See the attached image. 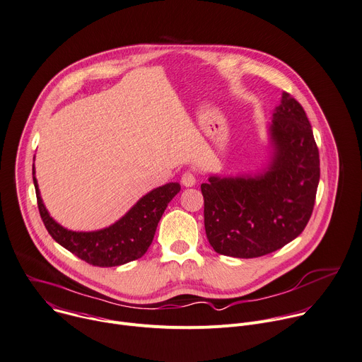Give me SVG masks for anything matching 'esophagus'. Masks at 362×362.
Returning a JSON list of instances; mask_svg holds the SVG:
<instances>
[{
  "mask_svg": "<svg viewBox=\"0 0 362 362\" xmlns=\"http://www.w3.org/2000/svg\"><path fill=\"white\" fill-rule=\"evenodd\" d=\"M180 182H182L183 186L192 187V186H194V183H196V176H194V173H192V172H185V173L182 175Z\"/></svg>",
  "mask_w": 362,
  "mask_h": 362,
  "instance_id": "34e87169",
  "label": "esophagus"
}]
</instances>
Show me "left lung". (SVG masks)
Masks as SVG:
<instances>
[{
  "label": "left lung",
  "mask_w": 362,
  "mask_h": 362,
  "mask_svg": "<svg viewBox=\"0 0 362 362\" xmlns=\"http://www.w3.org/2000/svg\"><path fill=\"white\" fill-rule=\"evenodd\" d=\"M270 166L257 176H209L201 185L205 231L222 255L255 258L280 250L308 225L320 177L319 150L303 107L283 92L273 114Z\"/></svg>",
  "instance_id": "8db88e82"
}]
</instances>
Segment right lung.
I'll list each match as a JSON object with an SVG mask.
<instances>
[{
    "instance_id": "right-lung-1",
    "label": "right lung",
    "mask_w": 362,
    "mask_h": 362,
    "mask_svg": "<svg viewBox=\"0 0 362 362\" xmlns=\"http://www.w3.org/2000/svg\"><path fill=\"white\" fill-rule=\"evenodd\" d=\"M37 206L52 238L62 247L96 267H115L134 261L146 254L153 243L157 223L168 204L180 190L179 183H168L150 193L108 228L92 233H76L59 225L47 212L33 166Z\"/></svg>"
}]
</instances>
